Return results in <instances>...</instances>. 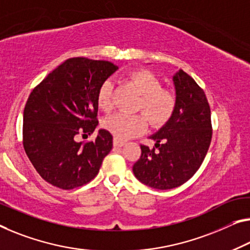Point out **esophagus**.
<instances>
[{
	"instance_id": "34e87169",
	"label": "esophagus",
	"mask_w": 250,
	"mask_h": 250,
	"mask_svg": "<svg viewBox=\"0 0 250 250\" xmlns=\"http://www.w3.org/2000/svg\"><path fill=\"white\" fill-rule=\"evenodd\" d=\"M113 144H114V146H116V147H122L123 145L125 144V142L122 141V140H118V138L115 137L114 141H113Z\"/></svg>"
}]
</instances>
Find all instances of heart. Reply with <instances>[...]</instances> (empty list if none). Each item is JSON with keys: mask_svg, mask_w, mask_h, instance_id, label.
<instances>
[{"mask_svg": "<svg viewBox=\"0 0 250 250\" xmlns=\"http://www.w3.org/2000/svg\"><path fill=\"white\" fill-rule=\"evenodd\" d=\"M129 82L142 94L137 110L144 113L127 115L118 113L107 117L103 125L118 140H127L145 132L149 122L154 126L164 125L171 120L178 107V96L172 89L162 87V80L154 72L140 69L129 72ZM98 107L108 113L114 108V87L109 79L99 86L97 91Z\"/></svg>", "mask_w": 250, "mask_h": 250, "instance_id": "1", "label": "heart"}]
</instances>
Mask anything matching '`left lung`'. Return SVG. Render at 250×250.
Wrapping results in <instances>:
<instances>
[{"label": "left lung", "instance_id": "1", "mask_svg": "<svg viewBox=\"0 0 250 250\" xmlns=\"http://www.w3.org/2000/svg\"><path fill=\"white\" fill-rule=\"evenodd\" d=\"M178 107L171 120L151 138L155 146L141 144L133 172L142 183L159 190L182 186L199 170L208 152L212 125L202 88L186 71L173 77Z\"/></svg>", "mask_w": 250, "mask_h": 250}]
</instances>
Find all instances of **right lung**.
Returning a JSON list of instances; mask_svg holds the SVG:
<instances>
[{
    "label": "right lung",
    "mask_w": 250,
    "mask_h": 250,
    "mask_svg": "<svg viewBox=\"0 0 250 250\" xmlns=\"http://www.w3.org/2000/svg\"><path fill=\"white\" fill-rule=\"evenodd\" d=\"M116 69L109 61L70 58L31 91L23 113V147L45 182L72 190L98 174L113 147L112 134L99 129L95 141L77 140L95 130L98 88Z\"/></svg>",
    "instance_id": "right-lung-1"
}]
</instances>
